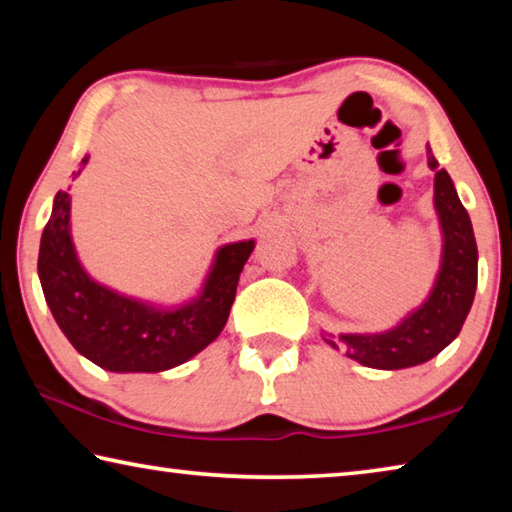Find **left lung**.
<instances>
[{
  "label": "left lung",
  "instance_id": "obj_1",
  "mask_svg": "<svg viewBox=\"0 0 512 512\" xmlns=\"http://www.w3.org/2000/svg\"><path fill=\"white\" fill-rule=\"evenodd\" d=\"M429 151V167L438 160ZM433 207H436L443 253L429 296L420 307L409 311L400 323L384 332L370 334H327V345L341 350L361 366L377 370H402L436 357L452 343L465 323L476 291V241L470 214L456 194L445 169L433 178Z\"/></svg>",
  "mask_w": 512,
  "mask_h": 512
}]
</instances>
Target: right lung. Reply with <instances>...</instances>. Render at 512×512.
I'll list each match as a JSON object with an SVG mask.
<instances>
[{"mask_svg": "<svg viewBox=\"0 0 512 512\" xmlns=\"http://www.w3.org/2000/svg\"><path fill=\"white\" fill-rule=\"evenodd\" d=\"M88 160L85 155L83 167ZM69 212L72 196L58 192L42 230L38 277L51 314L76 352L110 372H162L196 357L221 334L255 239L221 246L198 296L162 307L124 296L85 271Z\"/></svg>", "mask_w": 512, "mask_h": 512, "instance_id": "add662e5", "label": "right lung"}]
</instances>
